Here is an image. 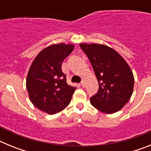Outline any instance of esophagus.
I'll list each match as a JSON object with an SVG mask.
<instances>
[{
	"label": "esophagus",
	"mask_w": 151,
	"mask_h": 151,
	"mask_svg": "<svg viewBox=\"0 0 151 151\" xmlns=\"http://www.w3.org/2000/svg\"><path fill=\"white\" fill-rule=\"evenodd\" d=\"M81 85H82V87H85V80H82V82H81Z\"/></svg>",
	"instance_id": "1"
}]
</instances>
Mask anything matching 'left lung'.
Wrapping results in <instances>:
<instances>
[{
	"label": "left lung",
	"instance_id": "obj_1",
	"mask_svg": "<svg viewBox=\"0 0 151 151\" xmlns=\"http://www.w3.org/2000/svg\"><path fill=\"white\" fill-rule=\"evenodd\" d=\"M87 55L99 83L91 104L100 111L113 113L120 110L132 94L134 76L128 63L110 47L98 44H80Z\"/></svg>",
	"mask_w": 151,
	"mask_h": 151
}]
</instances>
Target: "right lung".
Masks as SVG:
<instances>
[{"mask_svg":"<svg viewBox=\"0 0 151 151\" xmlns=\"http://www.w3.org/2000/svg\"><path fill=\"white\" fill-rule=\"evenodd\" d=\"M73 49V45H53L41 50L31 65L26 88L31 102L41 111L55 114L71 101L76 88L66 83L61 66Z\"/></svg>","mask_w":151,"mask_h":151,"instance_id":"add662e5","label":"right lung"}]
</instances>
